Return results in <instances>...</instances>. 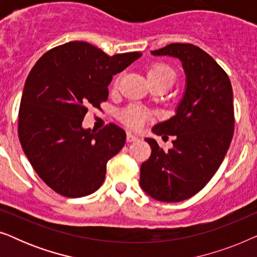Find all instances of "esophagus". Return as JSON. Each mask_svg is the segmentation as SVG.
I'll return each instance as SVG.
<instances>
[{"label":"esophagus","mask_w":257,"mask_h":257,"mask_svg":"<svg viewBox=\"0 0 257 257\" xmlns=\"http://www.w3.org/2000/svg\"><path fill=\"white\" fill-rule=\"evenodd\" d=\"M126 139H127L128 143H132V142H137V140L139 139V137L137 135H133L131 132H127V136H126Z\"/></svg>","instance_id":"obj_1"}]
</instances>
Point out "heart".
<instances>
[{
	"label": "heart",
	"mask_w": 257,
	"mask_h": 257,
	"mask_svg": "<svg viewBox=\"0 0 257 257\" xmlns=\"http://www.w3.org/2000/svg\"><path fill=\"white\" fill-rule=\"evenodd\" d=\"M147 76H149L150 82L153 85L161 83L173 84L175 78H177V73H175L174 69L171 65L163 62H156L153 64H151L149 69H147ZM117 84L118 79L115 80V85ZM120 118L130 127L139 128L145 124L147 118H149V113L143 107L132 105V106H128L121 112Z\"/></svg>",
	"instance_id": "heart-1"
}]
</instances>
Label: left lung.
Segmentation results:
<instances>
[{
    "label": "left lung",
    "mask_w": 257,
    "mask_h": 257,
    "mask_svg": "<svg viewBox=\"0 0 257 257\" xmlns=\"http://www.w3.org/2000/svg\"><path fill=\"white\" fill-rule=\"evenodd\" d=\"M182 62L186 91L177 113L152 128L174 136L164 151L152 138V153L140 167V186L151 198L179 202L201 191L219 170L234 135L233 90L226 71L196 45L172 43L152 51Z\"/></svg>",
    "instance_id": "obj_1"
}]
</instances>
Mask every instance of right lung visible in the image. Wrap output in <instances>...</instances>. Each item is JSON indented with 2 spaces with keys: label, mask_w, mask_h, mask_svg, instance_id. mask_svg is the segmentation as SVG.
<instances>
[{
  "label": "right lung",
  "mask_w": 257,
  "mask_h": 257,
  "mask_svg": "<svg viewBox=\"0 0 257 257\" xmlns=\"http://www.w3.org/2000/svg\"><path fill=\"white\" fill-rule=\"evenodd\" d=\"M140 52L108 56L86 42L58 45L42 56L24 84L19 111V138L42 180L66 198L96 192L106 164L125 145L114 124L96 132L83 128L87 107L99 108L108 84L138 59Z\"/></svg>",
  "instance_id": "right-lung-1"
}]
</instances>
